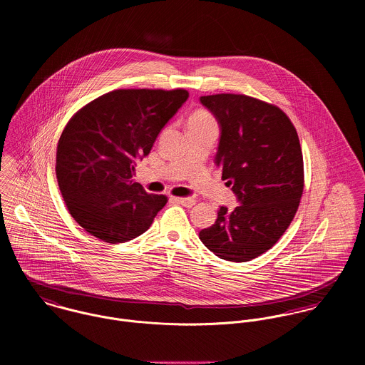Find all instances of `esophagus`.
Returning <instances> with one entry per match:
<instances>
[{"label":"esophagus","instance_id":"obj_1","mask_svg":"<svg viewBox=\"0 0 365 365\" xmlns=\"http://www.w3.org/2000/svg\"><path fill=\"white\" fill-rule=\"evenodd\" d=\"M171 200H173L175 204H180V205H182V207H185V208H191V207L195 205V200H194V198H177V197H173Z\"/></svg>","mask_w":365,"mask_h":365}]
</instances>
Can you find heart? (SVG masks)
I'll return each instance as SVG.
<instances>
[{
  "instance_id": "obj_1",
  "label": "heart",
  "mask_w": 365,
  "mask_h": 365,
  "mask_svg": "<svg viewBox=\"0 0 365 365\" xmlns=\"http://www.w3.org/2000/svg\"><path fill=\"white\" fill-rule=\"evenodd\" d=\"M208 123H215V120L204 109L195 110L188 119V126H195V125L198 126V125H208Z\"/></svg>"
}]
</instances>
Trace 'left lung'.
<instances>
[{
  "label": "left lung",
  "instance_id": "1",
  "mask_svg": "<svg viewBox=\"0 0 365 365\" xmlns=\"http://www.w3.org/2000/svg\"><path fill=\"white\" fill-rule=\"evenodd\" d=\"M200 101L220 126L215 163L240 202L233 210L220 207L200 239L219 259L253 260L279 240L299 207L304 157L297 129L278 106L249 96Z\"/></svg>",
  "mask_w": 365,
  "mask_h": 365
}]
</instances>
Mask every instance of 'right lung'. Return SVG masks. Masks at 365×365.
<instances>
[{"label":"right lung","instance_id":"right-lung-1","mask_svg":"<svg viewBox=\"0 0 365 365\" xmlns=\"http://www.w3.org/2000/svg\"><path fill=\"white\" fill-rule=\"evenodd\" d=\"M187 98L182 88L115 90L73 115L57 143L56 177L86 232L115 245L150 227L167 197L135 182V167Z\"/></svg>","mask_w":365,"mask_h":365}]
</instances>
